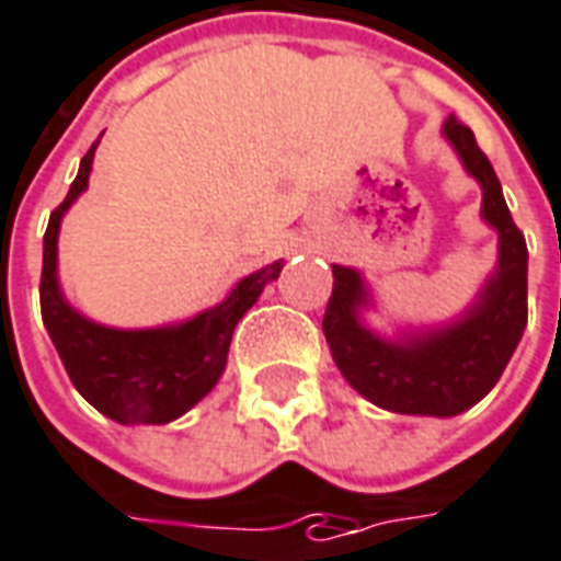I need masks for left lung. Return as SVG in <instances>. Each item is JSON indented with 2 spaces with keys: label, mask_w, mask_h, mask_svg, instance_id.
<instances>
[{
  "label": "left lung",
  "mask_w": 561,
  "mask_h": 561,
  "mask_svg": "<svg viewBox=\"0 0 561 561\" xmlns=\"http://www.w3.org/2000/svg\"><path fill=\"white\" fill-rule=\"evenodd\" d=\"M444 138L482 185V221L496 230V265L465 313L432 328H399L393 336L364 322L373 289L352 265H334V293L322 331L343 373L373 405L411 416H456L500 381L526 328V239L505 206L494 165L473 133L449 115Z\"/></svg>",
  "instance_id": "8db88e82"
}]
</instances>
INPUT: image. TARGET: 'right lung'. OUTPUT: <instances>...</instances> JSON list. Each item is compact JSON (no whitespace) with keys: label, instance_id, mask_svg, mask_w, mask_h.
<instances>
[{"label":"right lung","instance_id":"obj_1","mask_svg":"<svg viewBox=\"0 0 561 561\" xmlns=\"http://www.w3.org/2000/svg\"><path fill=\"white\" fill-rule=\"evenodd\" d=\"M96 145L100 141L82 156L65 204L49 216L44 233L41 313L67 376L100 414L121 425H165L195 408L218 385L233 328L263 296L265 284L277 280L284 260L256 268L216 307H206L174 325L112 328L88 319L67 301L58 284V230L67 209L88 188Z\"/></svg>","mask_w":561,"mask_h":561}]
</instances>
